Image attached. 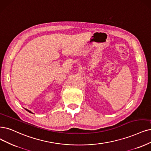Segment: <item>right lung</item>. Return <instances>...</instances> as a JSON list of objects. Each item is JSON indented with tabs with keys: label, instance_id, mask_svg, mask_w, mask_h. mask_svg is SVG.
<instances>
[{
	"label": "right lung",
	"instance_id": "add662e5",
	"mask_svg": "<svg viewBox=\"0 0 151 151\" xmlns=\"http://www.w3.org/2000/svg\"><path fill=\"white\" fill-rule=\"evenodd\" d=\"M27 111H28V112H29V113H32V112H31V111H29V110H28V109H25Z\"/></svg>",
	"mask_w": 151,
	"mask_h": 151
}]
</instances>
